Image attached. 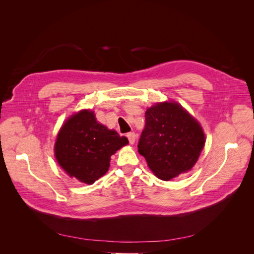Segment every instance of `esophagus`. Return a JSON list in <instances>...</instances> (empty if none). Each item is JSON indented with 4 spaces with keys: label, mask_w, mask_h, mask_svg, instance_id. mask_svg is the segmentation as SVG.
<instances>
[{
    "label": "esophagus",
    "mask_w": 254,
    "mask_h": 254,
    "mask_svg": "<svg viewBox=\"0 0 254 254\" xmlns=\"http://www.w3.org/2000/svg\"><path fill=\"white\" fill-rule=\"evenodd\" d=\"M127 137H128V140H129V143H130V144H133V143L135 142L136 135H135L134 132H128V133H127Z\"/></svg>",
    "instance_id": "obj_1"
}]
</instances>
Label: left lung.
<instances>
[{
  "label": "left lung",
  "mask_w": 254,
  "mask_h": 254,
  "mask_svg": "<svg viewBox=\"0 0 254 254\" xmlns=\"http://www.w3.org/2000/svg\"><path fill=\"white\" fill-rule=\"evenodd\" d=\"M204 143L200 124L178 103L164 102L146 110L137 151L158 178L168 181L191 170Z\"/></svg>",
  "instance_id": "obj_1"
}]
</instances>
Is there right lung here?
Listing matches in <instances>:
<instances>
[{"label": "right lung", "mask_w": 254, "mask_h": 254, "mask_svg": "<svg viewBox=\"0 0 254 254\" xmlns=\"http://www.w3.org/2000/svg\"><path fill=\"white\" fill-rule=\"evenodd\" d=\"M129 142L81 110L68 118L58 132L55 157L63 170L80 182L92 184L109 170L113 153Z\"/></svg>", "instance_id": "add662e5"}]
</instances>
